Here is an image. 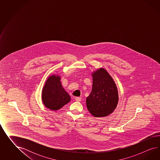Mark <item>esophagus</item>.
<instances>
[{
    "label": "esophagus",
    "instance_id": "34e87169",
    "mask_svg": "<svg viewBox=\"0 0 160 160\" xmlns=\"http://www.w3.org/2000/svg\"><path fill=\"white\" fill-rule=\"evenodd\" d=\"M75 100H76V101H77V102H80V101L82 100V98L79 97H76V98H75Z\"/></svg>",
    "mask_w": 160,
    "mask_h": 160
}]
</instances>
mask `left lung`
Returning <instances> with one entry per match:
<instances>
[{"mask_svg": "<svg viewBox=\"0 0 160 160\" xmlns=\"http://www.w3.org/2000/svg\"><path fill=\"white\" fill-rule=\"evenodd\" d=\"M92 90L86 98L87 109L96 117L107 116L114 112L118 102L116 84L103 68L92 73Z\"/></svg>", "mask_w": 160, "mask_h": 160, "instance_id": "left-lung-1", "label": "left lung"}]
</instances>
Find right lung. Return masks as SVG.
Segmentation results:
<instances>
[{
  "label": "right lung",
  "instance_id": "add662e5",
  "mask_svg": "<svg viewBox=\"0 0 160 160\" xmlns=\"http://www.w3.org/2000/svg\"><path fill=\"white\" fill-rule=\"evenodd\" d=\"M44 105L52 110H58L70 101V96L62 86L60 77L52 75L47 79L42 90Z\"/></svg>",
  "mask_w": 160,
  "mask_h": 160
}]
</instances>
